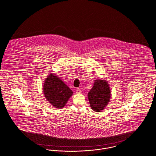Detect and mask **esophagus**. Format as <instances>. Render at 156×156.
Listing matches in <instances>:
<instances>
[{
    "label": "esophagus",
    "mask_w": 156,
    "mask_h": 156,
    "mask_svg": "<svg viewBox=\"0 0 156 156\" xmlns=\"http://www.w3.org/2000/svg\"><path fill=\"white\" fill-rule=\"evenodd\" d=\"M81 92H82L81 90H80L79 88H77V89H76V93L77 94H80Z\"/></svg>",
    "instance_id": "esophagus-1"
}]
</instances>
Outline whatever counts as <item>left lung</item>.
<instances>
[{"label":"left lung","instance_id":"left-lung-1","mask_svg":"<svg viewBox=\"0 0 156 156\" xmlns=\"http://www.w3.org/2000/svg\"><path fill=\"white\" fill-rule=\"evenodd\" d=\"M111 90L107 81L97 79L94 86L87 94L90 106L92 110L100 112L108 104L111 98Z\"/></svg>","mask_w":156,"mask_h":156}]
</instances>
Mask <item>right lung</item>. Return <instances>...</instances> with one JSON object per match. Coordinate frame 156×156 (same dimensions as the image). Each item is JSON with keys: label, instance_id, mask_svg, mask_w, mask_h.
Returning a JSON list of instances; mask_svg holds the SVG:
<instances>
[{"label": "right lung", "instance_id": "obj_1", "mask_svg": "<svg viewBox=\"0 0 156 156\" xmlns=\"http://www.w3.org/2000/svg\"><path fill=\"white\" fill-rule=\"evenodd\" d=\"M43 92L47 101L58 109L64 107L73 93L58 76L52 73H50L45 79Z\"/></svg>", "mask_w": 156, "mask_h": 156}]
</instances>
